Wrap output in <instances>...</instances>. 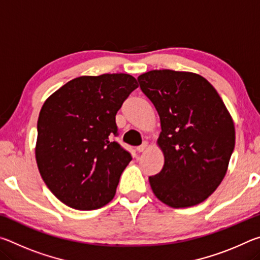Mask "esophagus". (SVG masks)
<instances>
[{"mask_svg": "<svg viewBox=\"0 0 260 260\" xmlns=\"http://www.w3.org/2000/svg\"><path fill=\"white\" fill-rule=\"evenodd\" d=\"M147 149V142H144L141 144V146H139L138 148H136V150H138V152H143L144 150Z\"/></svg>", "mask_w": 260, "mask_h": 260, "instance_id": "1", "label": "esophagus"}]
</instances>
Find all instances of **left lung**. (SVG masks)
Instances as JSON below:
<instances>
[{
	"mask_svg": "<svg viewBox=\"0 0 260 260\" xmlns=\"http://www.w3.org/2000/svg\"><path fill=\"white\" fill-rule=\"evenodd\" d=\"M160 118L161 171L149 177L158 200L180 209L200 204L225 177L234 122L217 90L199 74L153 70L138 78Z\"/></svg>",
	"mask_w": 260,
	"mask_h": 260,
	"instance_id": "1",
	"label": "left lung"
}]
</instances>
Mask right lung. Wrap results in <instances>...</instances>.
Returning <instances> with one entry per match:
<instances>
[{"mask_svg":"<svg viewBox=\"0 0 260 260\" xmlns=\"http://www.w3.org/2000/svg\"><path fill=\"white\" fill-rule=\"evenodd\" d=\"M139 87L129 74L79 77L48 99L39 114L35 156L50 191L70 208L100 209L113 199L132 160L118 136L116 114Z\"/></svg>","mask_w":260,"mask_h":260,"instance_id":"right-lung-1","label":"right lung"}]
</instances>
